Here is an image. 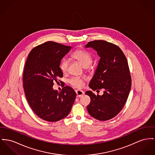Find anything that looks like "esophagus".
Instances as JSON below:
<instances>
[{
	"label": "esophagus",
	"mask_w": 155,
	"mask_h": 155,
	"mask_svg": "<svg viewBox=\"0 0 155 155\" xmlns=\"http://www.w3.org/2000/svg\"><path fill=\"white\" fill-rule=\"evenodd\" d=\"M76 93L78 97L82 96L83 95H84V92L82 91H81V90H76Z\"/></svg>",
	"instance_id": "esophagus-1"
}]
</instances>
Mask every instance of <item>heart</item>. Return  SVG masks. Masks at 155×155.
Instances as JSON below:
<instances>
[{"label":"heart","mask_w":155,"mask_h":155,"mask_svg":"<svg viewBox=\"0 0 155 155\" xmlns=\"http://www.w3.org/2000/svg\"><path fill=\"white\" fill-rule=\"evenodd\" d=\"M71 57L73 59L76 60L80 62L83 67L86 69L89 68V66L92 63L93 58L92 54L89 52L82 50L79 49L73 52L71 54ZM69 66V61L66 59H62L60 63L59 67L60 69L63 73H66L68 72ZM84 79L80 77H73L69 80V83L72 85L73 87L81 89L84 85Z\"/></svg>","instance_id":"1"}]
</instances>
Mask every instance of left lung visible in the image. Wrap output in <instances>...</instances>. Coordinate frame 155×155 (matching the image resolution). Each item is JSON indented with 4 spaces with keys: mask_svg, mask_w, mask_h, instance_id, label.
<instances>
[{
    "mask_svg": "<svg viewBox=\"0 0 155 155\" xmlns=\"http://www.w3.org/2000/svg\"><path fill=\"white\" fill-rule=\"evenodd\" d=\"M85 47L92 48L101 57L89 86L93 91L104 89L102 96L85 92L91 98L87 110L94 118L107 120L121 111L130 92L132 80L127 61L120 48L108 41H89Z\"/></svg>",
    "mask_w": 155,
    "mask_h": 155,
    "instance_id": "8db88e82",
    "label": "left lung"
}]
</instances>
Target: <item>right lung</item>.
<instances>
[{
	"instance_id": "obj_1",
	"label": "right lung",
	"mask_w": 155,
	"mask_h": 155,
	"mask_svg": "<svg viewBox=\"0 0 155 155\" xmlns=\"http://www.w3.org/2000/svg\"><path fill=\"white\" fill-rule=\"evenodd\" d=\"M54 41H46L34 48L28 54L23 74L26 97L35 114L41 119L57 122L70 113L76 93L66 86L61 92L53 89V82H62L60 69L62 58L71 49Z\"/></svg>"
}]
</instances>
